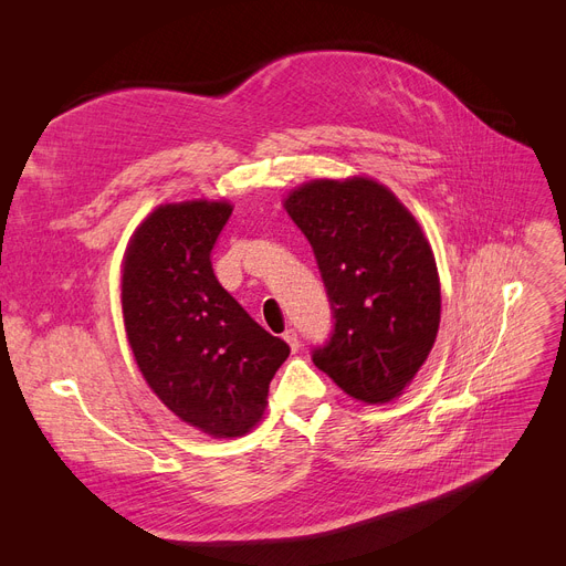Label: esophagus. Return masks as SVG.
<instances>
[{"label":"esophagus","instance_id":"obj_1","mask_svg":"<svg viewBox=\"0 0 566 566\" xmlns=\"http://www.w3.org/2000/svg\"><path fill=\"white\" fill-rule=\"evenodd\" d=\"M284 342L291 346V350H298L301 348V339H298V333H295L293 328H289L284 333Z\"/></svg>","mask_w":566,"mask_h":566}]
</instances>
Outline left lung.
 Instances as JSON below:
<instances>
[{
    "label": "left lung",
    "instance_id": "8db88e82",
    "mask_svg": "<svg viewBox=\"0 0 566 566\" xmlns=\"http://www.w3.org/2000/svg\"><path fill=\"white\" fill-rule=\"evenodd\" d=\"M286 213L310 241L333 310L314 365L365 403H388L420 371L440 325V280L418 220L385 186L353 176L295 188Z\"/></svg>",
    "mask_w": 566,
    "mask_h": 566
}]
</instances>
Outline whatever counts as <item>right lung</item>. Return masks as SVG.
<instances>
[{
  "label": "right lung",
  "instance_id": "obj_1",
  "mask_svg": "<svg viewBox=\"0 0 566 566\" xmlns=\"http://www.w3.org/2000/svg\"><path fill=\"white\" fill-rule=\"evenodd\" d=\"M227 201L163 203L130 238L122 307L135 363L158 399L216 438L248 433L289 344L265 333L222 289L211 252Z\"/></svg>",
  "mask_w": 566,
  "mask_h": 566
}]
</instances>
